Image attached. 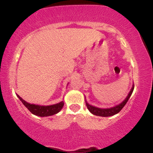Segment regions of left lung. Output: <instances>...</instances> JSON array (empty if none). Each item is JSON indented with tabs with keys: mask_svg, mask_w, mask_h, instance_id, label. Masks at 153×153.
<instances>
[{
	"mask_svg": "<svg viewBox=\"0 0 153 153\" xmlns=\"http://www.w3.org/2000/svg\"><path fill=\"white\" fill-rule=\"evenodd\" d=\"M133 90H134V85L131 87V90L128 92L127 97H126V99L123 101L122 102H120L118 105H116L115 106L111 107V108H98V107L94 106V105H90L89 103H88L87 101L85 100L86 106H87L88 109L89 110L91 114H94L97 116H100V117H110V116H113L114 114H117L122 108L124 107V105H126V103L127 102V101L129 99V97H131V94H132Z\"/></svg>",
	"mask_w": 153,
	"mask_h": 153,
	"instance_id": "left-lung-1",
	"label": "left lung"
}]
</instances>
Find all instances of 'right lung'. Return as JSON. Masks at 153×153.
<instances>
[{
  "mask_svg": "<svg viewBox=\"0 0 153 153\" xmlns=\"http://www.w3.org/2000/svg\"><path fill=\"white\" fill-rule=\"evenodd\" d=\"M17 97L32 114L36 116H39V117H48V116H51L57 114L61 111L62 108H63V105H64L63 101L51 105H36V104H31L26 102L25 100L22 99L19 94H17Z\"/></svg>",
  "mask_w": 153,
  "mask_h": 153,
  "instance_id": "obj_1",
  "label": "right lung"
}]
</instances>
